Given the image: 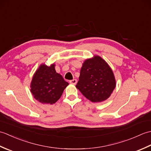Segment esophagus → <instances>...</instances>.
Listing matches in <instances>:
<instances>
[{
    "instance_id": "1",
    "label": "esophagus",
    "mask_w": 151,
    "mask_h": 151,
    "mask_svg": "<svg viewBox=\"0 0 151 151\" xmlns=\"http://www.w3.org/2000/svg\"><path fill=\"white\" fill-rule=\"evenodd\" d=\"M69 82H70V84L75 85L76 84V82H77V81H76V79H73V80H71V81H70Z\"/></svg>"
}]
</instances>
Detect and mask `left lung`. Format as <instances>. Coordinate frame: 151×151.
<instances>
[{"mask_svg": "<svg viewBox=\"0 0 151 151\" xmlns=\"http://www.w3.org/2000/svg\"><path fill=\"white\" fill-rule=\"evenodd\" d=\"M116 86L113 70L101 56L86 59L81 69L76 88L93 102L104 101L110 97Z\"/></svg>", "mask_w": 151, "mask_h": 151, "instance_id": "left-lung-1", "label": "left lung"}]
</instances>
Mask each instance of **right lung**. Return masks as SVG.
<instances>
[{"label":"right lung","mask_w":151,"mask_h":151,"mask_svg":"<svg viewBox=\"0 0 151 151\" xmlns=\"http://www.w3.org/2000/svg\"><path fill=\"white\" fill-rule=\"evenodd\" d=\"M69 83L56 73L55 64H41L34 74L30 91L35 99L43 104H53L59 100Z\"/></svg>","instance_id":"1"}]
</instances>
